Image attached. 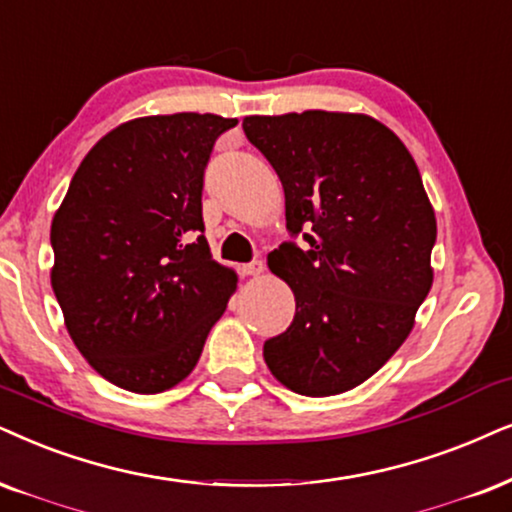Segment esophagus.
<instances>
[{
	"mask_svg": "<svg viewBox=\"0 0 512 512\" xmlns=\"http://www.w3.org/2000/svg\"><path fill=\"white\" fill-rule=\"evenodd\" d=\"M264 271V262L262 260H252L248 264H243L241 267V274L243 276H260Z\"/></svg>",
	"mask_w": 512,
	"mask_h": 512,
	"instance_id": "34e87169",
	"label": "esophagus"
}]
</instances>
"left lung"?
<instances>
[{"label":"left lung","mask_w":512,"mask_h":512,"mask_svg":"<svg viewBox=\"0 0 512 512\" xmlns=\"http://www.w3.org/2000/svg\"><path fill=\"white\" fill-rule=\"evenodd\" d=\"M243 129L281 179L288 231L309 243L267 257L295 319L264 361L304 397L352 390L409 338L432 288L437 219L416 160L364 113L248 115Z\"/></svg>","instance_id":"left-lung-1"}]
</instances>
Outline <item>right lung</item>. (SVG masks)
<instances>
[{"mask_svg":"<svg viewBox=\"0 0 512 512\" xmlns=\"http://www.w3.org/2000/svg\"><path fill=\"white\" fill-rule=\"evenodd\" d=\"M236 118L148 115L84 155L51 222V288L75 347L137 394L179 385L236 290L203 231V172Z\"/></svg>","mask_w":512,"mask_h":512,"instance_id":"right-lung-1","label":"right lung"}]
</instances>
